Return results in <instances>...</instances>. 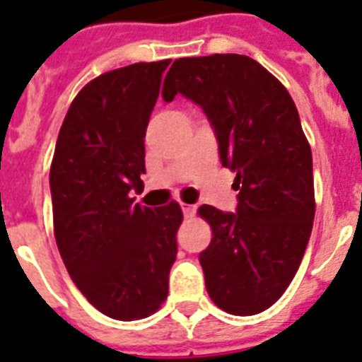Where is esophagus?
Returning <instances> with one entry per match:
<instances>
[{"mask_svg":"<svg viewBox=\"0 0 362 362\" xmlns=\"http://www.w3.org/2000/svg\"><path fill=\"white\" fill-rule=\"evenodd\" d=\"M180 208H182V211H184V215H186V217H193V215H195V206L184 204V202H182Z\"/></svg>","mask_w":362,"mask_h":362,"instance_id":"34e87169","label":"esophagus"}]
</instances>
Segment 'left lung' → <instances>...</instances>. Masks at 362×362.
Wrapping results in <instances>:
<instances>
[{
    "label": "left lung",
    "instance_id": "1",
    "mask_svg": "<svg viewBox=\"0 0 362 362\" xmlns=\"http://www.w3.org/2000/svg\"><path fill=\"white\" fill-rule=\"evenodd\" d=\"M176 93L204 110L239 191L235 214L199 208L214 235L199 256L206 289L230 315H257L289 287L313 230V156L298 110L284 84L245 54L175 60L163 101Z\"/></svg>",
    "mask_w": 362,
    "mask_h": 362
}]
</instances>
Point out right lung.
Listing matches in <instances>:
<instances>
[{
    "mask_svg": "<svg viewBox=\"0 0 362 362\" xmlns=\"http://www.w3.org/2000/svg\"><path fill=\"white\" fill-rule=\"evenodd\" d=\"M171 60L103 73L77 93L60 127L49 186L54 239L73 284L115 320L160 309L176 259L178 202L134 204L145 130Z\"/></svg>",
    "mask_w": 362,
    "mask_h": 362,
    "instance_id": "right-lung-1",
    "label": "right lung"
}]
</instances>
